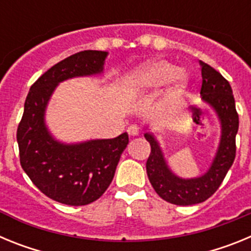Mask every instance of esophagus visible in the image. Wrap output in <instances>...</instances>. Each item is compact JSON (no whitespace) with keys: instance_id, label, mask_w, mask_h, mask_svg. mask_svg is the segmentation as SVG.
<instances>
[{"instance_id":"1","label":"esophagus","mask_w":251,"mask_h":251,"mask_svg":"<svg viewBox=\"0 0 251 251\" xmlns=\"http://www.w3.org/2000/svg\"><path fill=\"white\" fill-rule=\"evenodd\" d=\"M127 130H128V133H129V136H132V137H137L139 134V127L138 126H136V124H132V126H129Z\"/></svg>"}]
</instances>
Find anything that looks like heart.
Returning a JSON list of instances; mask_svg holds the SVG:
<instances>
[{"label": "heart", "instance_id": "obj_1", "mask_svg": "<svg viewBox=\"0 0 251 251\" xmlns=\"http://www.w3.org/2000/svg\"><path fill=\"white\" fill-rule=\"evenodd\" d=\"M171 81L163 94V106H175L182 99L187 77L185 73L178 72L175 64L166 60H154L136 69L126 77V88L130 94H138L146 89H156Z\"/></svg>", "mask_w": 251, "mask_h": 251}]
</instances>
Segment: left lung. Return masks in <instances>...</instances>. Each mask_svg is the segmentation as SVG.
Masks as SVG:
<instances>
[{
  "mask_svg": "<svg viewBox=\"0 0 251 251\" xmlns=\"http://www.w3.org/2000/svg\"><path fill=\"white\" fill-rule=\"evenodd\" d=\"M202 85L201 98L216 112L221 124L220 143L211 166L206 174L195 178H182L170 170L159 143L152 133H145L151 145V154L146 163L151 185L159 197L179 206L195 205L211 197L220 187L236 154L235 137L239 129V115L229 81L214 68L200 61Z\"/></svg>",
  "mask_w": 251,
  "mask_h": 251,
  "instance_id": "left-lung-1",
  "label": "left lung"
}]
</instances>
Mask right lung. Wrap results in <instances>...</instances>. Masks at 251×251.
I'll return each instance as SVG.
<instances>
[{
    "mask_svg": "<svg viewBox=\"0 0 251 251\" xmlns=\"http://www.w3.org/2000/svg\"><path fill=\"white\" fill-rule=\"evenodd\" d=\"M106 51L85 50L55 64L35 81L17 128L20 163L40 191L70 206L94 202L109 187L128 134L66 145L51 136L45 112L57 84L76 76L101 74Z\"/></svg>",
    "mask_w": 251,
    "mask_h": 251,
    "instance_id": "1",
    "label": "right lung"
}]
</instances>
